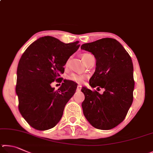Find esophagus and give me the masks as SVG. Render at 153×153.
<instances>
[{
  "label": "esophagus",
  "instance_id": "1",
  "mask_svg": "<svg viewBox=\"0 0 153 153\" xmlns=\"http://www.w3.org/2000/svg\"><path fill=\"white\" fill-rule=\"evenodd\" d=\"M81 89V85H78V86H77V88H76V91H80Z\"/></svg>",
  "mask_w": 153,
  "mask_h": 153
}]
</instances>
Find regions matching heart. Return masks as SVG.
Masks as SVG:
<instances>
[{
	"label": "heart",
	"mask_w": 153,
	"mask_h": 153,
	"mask_svg": "<svg viewBox=\"0 0 153 153\" xmlns=\"http://www.w3.org/2000/svg\"><path fill=\"white\" fill-rule=\"evenodd\" d=\"M91 56V55L89 54V53H83V54L82 55V61L85 62V59H86L87 57H89V56ZM68 79L74 82H78V83H81V82H83V81L85 79V76H84V75L77 74H72L71 76L68 77Z\"/></svg>",
	"instance_id": "b5f03b06"
}]
</instances>
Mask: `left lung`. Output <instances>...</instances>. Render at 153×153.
Instances as JSON below:
<instances>
[{"mask_svg": "<svg viewBox=\"0 0 153 153\" xmlns=\"http://www.w3.org/2000/svg\"><path fill=\"white\" fill-rule=\"evenodd\" d=\"M96 59L95 71L89 80L91 87L103 88L100 94L82 87L83 114L93 127L110 130L126 116L133 101L134 81L132 59L116 39L103 38L81 45Z\"/></svg>", "mask_w": 153, "mask_h": 153, "instance_id": "obj_1", "label": "left lung"}]
</instances>
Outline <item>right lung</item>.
Returning <instances> with one entry per match:
<instances>
[{
  "instance_id": "1",
  "label": "right lung",
  "mask_w": 153,
  "mask_h": 153,
  "mask_svg": "<svg viewBox=\"0 0 153 153\" xmlns=\"http://www.w3.org/2000/svg\"><path fill=\"white\" fill-rule=\"evenodd\" d=\"M79 42L64 44L53 37L44 36L32 43L21 56L16 85L19 110L35 129L46 130L54 127L76 91L77 85L73 81L64 80L58 91L51 83L62 79L64 66L79 49Z\"/></svg>"
}]
</instances>
